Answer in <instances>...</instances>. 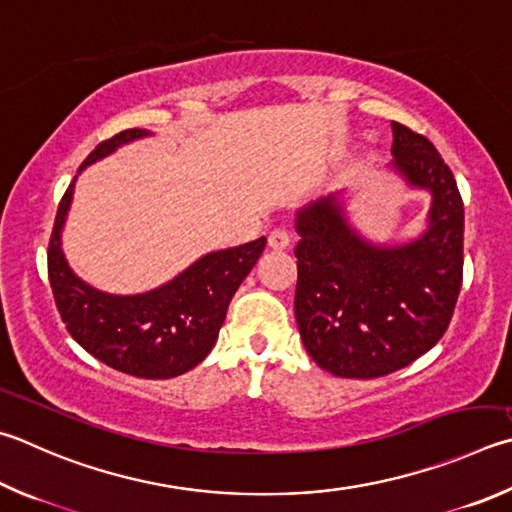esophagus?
Listing matches in <instances>:
<instances>
[{
	"instance_id": "obj_1",
	"label": "esophagus",
	"mask_w": 512,
	"mask_h": 512,
	"mask_svg": "<svg viewBox=\"0 0 512 512\" xmlns=\"http://www.w3.org/2000/svg\"><path fill=\"white\" fill-rule=\"evenodd\" d=\"M268 246L273 250H284L291 246V232L286 228H275L271 235H268Z\"/></svg>"
}]
</instances>
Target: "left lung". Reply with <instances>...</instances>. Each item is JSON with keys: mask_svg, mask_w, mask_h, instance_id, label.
<instances>
[{"mask_svg": "<svg viewBox=\"0 0 512 512\" xmlns=\"http://www.w3.org/2000/svg\"><path fill=\"white\" fill-rule=\"evenodd\" d=\"M392 167L432 192L430 228L374 246L329 197L297 212L295 320L309 356L333 376L378 378L410 365L448 331L463 282V201L436 147L392 123Z\"/></svg>", "mask_w": 512, "mask_h": 512, "instance_id": "1", "label": "left lung"}]
</instances>
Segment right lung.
<instances>
[{
    "label": "right lung",
    "mask_w": 512,
    "mask_h": 512,
    "mask_svg": "<svg viewBox=\"0 0 512 512\" xmlns=\"http://www.w3.org/2000/svg\"><path fill=\"white\" fill-rule=\"evenodd\" d=\"M147 134V129L134 127L107 138L78 172ZM71 194L73 183L60 199L46 253L55 306L71 338L100 362L129 376L174 378L197 367L215 347L232 295L264 253L266 237L201 257L150 293L109 295L73 275L62 255L60 230Z\"/></svg>",
    "instance_id": "right-lung-1"
}]
</instances>
